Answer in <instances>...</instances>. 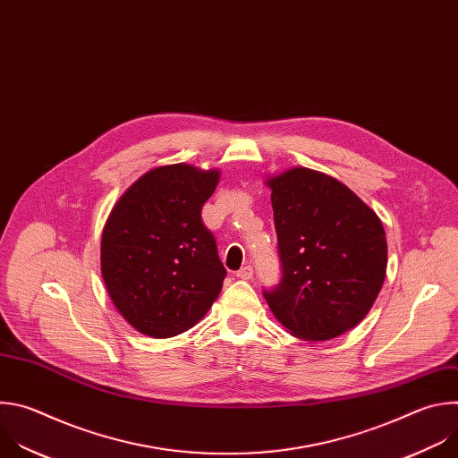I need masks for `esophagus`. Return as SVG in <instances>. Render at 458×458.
<instances>
[{"label":"esophagus","instance_id":"34e87169","mask_svg":"<svg viewBox=\"0 0 458 458\" xmlns=\"http://www.w3.org/2000/svg\"><path fill=\"white\" fill-rule=\"evenodd\" d=\"M252 267L250 265H245V267H242L238 272H236V276L240 278V280H250L252 278Z\"/></svg>","mask_w":458,"mask_h":458}]
</instances>
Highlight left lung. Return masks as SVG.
<instances>
[{
  "label": "left lung",
  "instance_id": "left-lung-1",
  "mask_svg": "<svg viewBox=\"0 0 458 458\" xmlns=\"http://www.w3.org/2000/svg\"><path fill=\"white\" fill-rule=\"evenodd\" d=\"M267 186L282 280L263 298L296 337L334 339L362 321L383 287L385 227L357 195L323 173L294 167Z\"/></svg>",
  "mask_w": 458,
  "mask_h": 458
}]
</instances>
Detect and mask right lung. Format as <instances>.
Returning <instances> with one entry per match:
<instances>
[{
  "label": "right lung",
  "instance_id": "right-lung-1",
  "mask_svg": "<svg viewBox=\"0 0 458 458\" xmlns=\"http://www.w3.org/2000/svg\"><path fill=\"white\" fill-rule=\"evenodd\" d=\"M218 171L188 164L142 174L112 209L101 242V270L124 319L151 337L195 327L222 291L227 270L202 206Z\"/></svg>",
  "mask_w": 458,
  "mask_h": 458
}]
</instances>
